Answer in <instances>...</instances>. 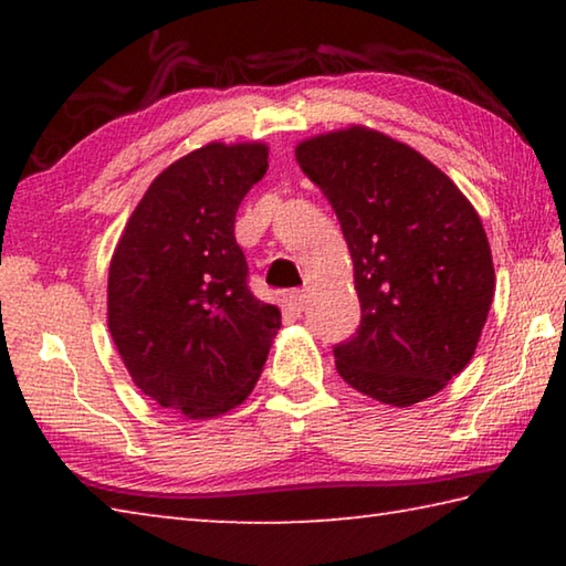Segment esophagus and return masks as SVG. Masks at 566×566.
<instances>
[{
    "label": "esophagus",
    "instance_id": "obj_1",
    "mask_svg": "<svg viewBox=\"0 0 566 566\" xmlns=\"http://www.w3.org/2000/svg\"><path fill=\"white\" fill-rule=\"evenodd\" d=\"M286 300H290L294 312H304V306H306V290H294V292H290V296H286Z\"/></svg>",
    "mask_w": 566,
    "mask_h": 566
}]
</instances>
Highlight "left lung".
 <instances>
[{
    "label": "left lung",
    "mask_w": 566,
    "mask_h": 566,
    "mask_svg": "<svg viewBox=\"0 0 566 566\" xmlns=\"http://www.w3.org/2000/svg\"><path fill=\"white\" fill-rule=\"evenodd\" d=\"M296 161L337 214L361 324L334 347L361 395L411 407L474 357L494 300L490 239L476 209L424 155L352 124L296 145Z\"/></svg>",
    "instance_id": "left-lung-1"
}]
</instances>
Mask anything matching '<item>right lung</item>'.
<instances>
[{
  "label": "right lung",
  "instance_id": "add662e5",
  "mask_svg": "<svg viewBox=\"0 0 566 566\" xmlns=\"http://www.w3.org/2000/svg\"><path fill=\"white\" fill-rule=\"evenodd\" d=\"M262 142H209L161 171L114 247L107 324L159 407L212 419L252 395L282 324L247 286L237 209L270 167Z\"/></svg>",
  "mask_w": 566,
  "mask_h": 566
}]
</instances>
